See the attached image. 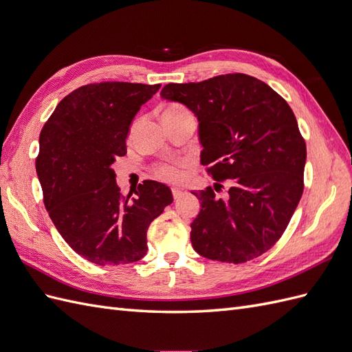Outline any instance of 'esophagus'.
Returning a JSON list of instances; mask_svg holds the SVG:
<instances>
[{
	"mask_svg": "<svg viewBox=\"0 0 352 352\" xmlns=\"http://www.w3.org/2000/svg\"><path fill=\"white\" fill-rule=\"evenodd\" d=\"M172 192H173V198L177 199V198H180V197L185 194V190L182 188H172Z\"/></svg>",
	"mask_w": 352,
	"mask_h": 352,
	"instance_id": "obj_1",
	"label": "esophagus"
}]
</instances>
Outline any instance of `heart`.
I'll return each mask as SVG.
<instances>
[{
    "mask_svg": "<svg viewBox=\"0 0 352 352\" xmlns=\"http://www.w3.org/2000/svg\"><path fill=\"white\" fill-rule=\"evenodd\" d=\"M186 109H184L182 105L179 104H170L163 111V116H170V114H180L185 113ZM154 173L158 179L166 180V182H179L180 179L184 177V166L179 163H164L155 167Z\"/></svg>",
    "mask_w": 352,
    "mask_h": 352,
    "instance_id": "obj_1",
    "label": "heart"
}]
</instances>
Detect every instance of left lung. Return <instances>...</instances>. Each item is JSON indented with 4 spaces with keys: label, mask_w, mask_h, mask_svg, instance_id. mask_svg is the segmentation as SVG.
Returning a JSON list of instances; mask_svg holds the SVG:
<instances>
[{
    "label": "left lung",
    "mask_w": 352,
    "mask_h": 352,
    "mask_svg": "<svg viewBox=\"0 0 352 352\" xmlns=\"http://www.w3.org/2000/svg\"><path fill=\"white\" fill-rule=\"evenodd\" d=\"M162 98L185 104L199 122L201 164L230 190L192 192L201 211L190 242L202 257L239 264L280 239L301 199L307 146L295 114L267 83L243 73L168 83Z\"/></svg>",
    "instance_id": "left-lung-1"
}]
</instances>
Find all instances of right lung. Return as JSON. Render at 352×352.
<instances>
[{
    "label": "right lung",
    "instance_id": "1",
    "mask_svg": "<svg viewBox=\"0 0 352 352\" xmlns=\"http://www.w3.org/2000/svg\"><path fill=\"white\" fill-rule=\"evenodd\" d=\"M160 87L83 85L58 102L41 131L35 164L45 208L70 248L94 264L141 260L151 221L173 202L170 188L155 180L124 197L111 167L126 154L135 114Z\"/></svg>",
    "mask_w": 352,
    "mask_h": 352
}]
</instances>
